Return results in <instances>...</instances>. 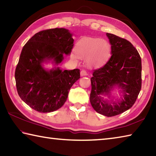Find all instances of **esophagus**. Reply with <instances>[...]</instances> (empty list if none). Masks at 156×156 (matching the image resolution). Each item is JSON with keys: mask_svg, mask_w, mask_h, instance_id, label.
<instances>
[{"mask_svg": "<svg viewBox=\"0 0 156 156\" xmlns=\"http://www.w3.org/2000/svg\"><path fill=\"white\" fill-rule=\"evenodd\" d=\"M80 75H81V77H83V76H86V75H87V72L86 71V70H82L81 71V73H80Z\"/></svg>", "mask_w": 156, "mask_h": 156, "instance_id": "1", "label": "esophagus"}]
</instances>
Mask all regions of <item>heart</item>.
<instances>
[{
  "label": "heart",
  "mask_w": 156,
  "mask_h": 156,
  "mask_svg": "<svg viewBox=\"0 0 156 156\" xmlns=\"http://www.w3.org/2000/svg\"><path fill=\"white\" fill-rule=\"evenodd\" d=\"M75 51L79 58L86 59L87 66H99L103 64L111 55V47L107 41L85 37L76 43ZM73 58L77 59L76 55Z\"/></svg>",
  "instance_id": "obj_1"
}]
</instances>
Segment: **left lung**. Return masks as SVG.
<instances>
[{"mask_svg":"<svg viewBox=\"0 0 156 156\" xmlns=\"http://www.w3.org/2000/svg\"><path fill=\"white\" fill-rule=\"evenodd\" d=\"M106 34L112 55L103 66L94 70L90 101L97 113L113 117L134 104L141 89L142 65L139 52L130 42L113 34ZM115 89H120L121 99L114 101L111 92Z\"/></svg>","mask_w":156,"mask_h":156,"instance_id":"obj_1","label":"left lung"}]
</instances>
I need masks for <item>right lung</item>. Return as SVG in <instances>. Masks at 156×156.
Wrapping results in <instances>:
<instances>
[{
  "instance_id": "1",
  "label": "right lung",
  "mask_w": 156,
  "mask_h": 156,
  "mask_svg": "<svg viewBox=\"0 0 156 156\" xmlns=\"http://www.w3.org/2000/svg\"><path fill=\"white\" fill-rule=\"evenodd\" d=\"M73 34L66 28H52L35 34L25 44L15 72L17 93L34 110L50 113L63 106L70 87L80 78V70H62L58 65L73 48ZM51 61L55 67L47 69Z\"/></svg>"
}]
</instances>
